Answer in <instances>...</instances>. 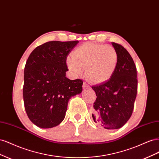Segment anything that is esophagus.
Segmentation results:
<instances>
[{
  "label": "esophagus",
  "mask_w": 159,
  "mask_h": 159,
  "mask_svg": "<svg viewBox=\"0 0 159 159\" xmlns=\"http://www.w3.org/2000/svg\"><path fill=\"white\" fill-rule=\"evenodd\" d=\"M83 88H89V85L88 84H86V82H84L83 84Z\"/></svg>",
  "instance_id": "esophagus-1"
}]
</instances>
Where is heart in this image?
<instances>
[{"label":"heart","mask_w":159,"mask_h":159,"mask_svg":"<svg viewBox=\"0 0 159 159\" xmlns=\"http://www.w3.org/2000/svg\"><path fill=\"white\" fill-rule=\"evenodd\" d=\"M68 69L75 75H81L85 68V76L93 84L109 80L118 64V54L112 46L86 42L78 46L67 57Z\"/></svg>","instance_id":"b5f03b06"}]
</instances>
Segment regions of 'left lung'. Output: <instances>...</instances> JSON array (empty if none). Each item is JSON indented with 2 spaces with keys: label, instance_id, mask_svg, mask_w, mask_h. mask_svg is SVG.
I'll return each mask as SVG.
<instances>
[{
  "label": "left lung",
  "instance_id": "1",
  "mask_svg": "<svg viewBox=\"0 0 159 159\" xmlns=\"http://www.w3.org/2000/svg\"><path fill=\"white\" fill-rule=\"evenodd\" d=\"M112 45L118 54L116 70L108 81L91 87L97 96L92 117L107 129H119L127 123L137 93V68L132 57L121 44Z\"/></svg>",
  "mask_w": 159,
  "mask_h": 159
}]
</instances>
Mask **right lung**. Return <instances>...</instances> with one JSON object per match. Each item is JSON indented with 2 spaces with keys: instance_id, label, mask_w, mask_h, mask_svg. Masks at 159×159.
Wrapping results in <instances>:
<instances>
[{
  "instance_id": "1",
  "label": "right lung",
  "mask_w": 159,
  "mask_h": 159,
  "mask_svg": "<svg viewBox=\"0 0 159 159\" xmlns=\"http://www.w3.org/2000/svg\"><path fill=\"white\" fill-rule=\"evenodd\" d=\"M79 41H50L36 47L25 67L23 99L30 121L40 128L63 121L70 99L82 91L83 81L70 80L67 57Z\"/></svg>"
}]
</instances>
